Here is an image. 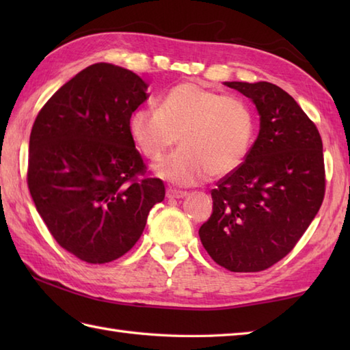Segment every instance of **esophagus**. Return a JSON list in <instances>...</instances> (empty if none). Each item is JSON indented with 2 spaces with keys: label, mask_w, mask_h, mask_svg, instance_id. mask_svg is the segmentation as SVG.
<instances>
[{
  "label": "esophagus",
  "mask_w": 350,
  "mask_h": 350,
  "mask_svg": "<svg viewBox=\"0 0 350 350\" xmlns=\"http://www.w3.org/2000/svg\"><path fill=\"white\" fill-rule=\"evenodd\" d=\"M188 194L185 191H177V189H167V198H183Z\"/></svg>",
  "instance_id": "obj_1"
}]
</instances>
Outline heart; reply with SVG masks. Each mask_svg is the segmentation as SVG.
<instances>
[{"label":"heart","instance_id":"obj_1","mask_svg":"<svg viewBox=\"0 0 350 350\" xmlns=\"http://www.w3.org/2000/svg\"><path fill=\"white\" fill-rule=\"evenodd\" d=\"M254 129V114L247 102L197 83L173 87L158 109L138 108L129 118L131 138L148 161H161L180 139L179 150L158 167L162 179L180 187L239 168Z\"/></svg>","mask_w":350,"mask_h":350}]
</instances>
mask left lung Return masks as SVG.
<instances>
[{
    "label": "left lung",
    "mask_w": 350,
    "mask_h": 350,
    "mask_svg": "<svg viewBox=\"0 0 350 350\" xmlns=\"http://www.w3.org/2000/svg\"><path fill=\"white\" fill-rule=\"evenodd\" d=\"M247 96L260 131L247 158L212 189L213 212L200 227L204 250L232 272H260L295 248L325 196L322 138L278 85L226 83Z\"/></svg>",
    "instance_id": "1"
}]
</instances>
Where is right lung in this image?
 Segmentation results:
<instances>
[{
    "label": "right lung",
    "instance_id": "1",
    "mask_svg": "<svg viewBox=\"0 0 350 350\" xmlns=\"http://www.w3.org/2000/svg\"><path fill=\"white\" fill-rule=\"evenodd\" d=\"M137 73L109 63L81 70L44 103L29 135L27 182L36 209L62 248L108 263L137 243L165 197L129 133L147 98Z\"/></svg>",
    "mask_w": 350,
    "mask_h": 350
}]
</instances>
